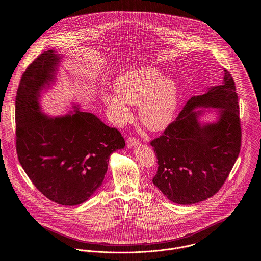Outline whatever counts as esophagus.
I'll return each mask as SVG.
<instances>
[{
	"label": "esophagus",
	"instance_id": "esophagus-1",
	"mask_svg": "<svg viewBox=\"0 0 261 261\" xmlns=\"http://www.w3.org/2000/svg\"><path fill=\"white\" fill-rule=\"evenodd\" d=\"M138 144H139V141L135 138H129L127 140V147L128 148H133V147L137 146Z\"/></svg>",
	"mask_w": 261,
	"mask_h": 261
}]
</instances>
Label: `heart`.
I'll return each instance as SVG.
<instances>
[{
  "label": "heart",
  "instance_id": "b5f03b06",
  "mask_svg": "<svg viewBox=\"0 0 261 261\" xmlns=\"http://www.w3.org/2000/svg\"><path fill=\"white\" fill-rule=\"evenodd\" d=\"M114 90L116 94H106L103 101L117 124L131 118L127 103L138 105V118L150 131H163L171 124L179 98L173 76L162 75L155 66L137 67L118 76Z\"/></svg>",
  "mask_w": 261,
  "mask_h": 261
}]
</instances>
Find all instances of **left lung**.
<instances>
[{
  "instance_id": "8db88e82",
  "label": "left lung",
  "mask_w": 261,
  "mask_h": 261,
  "mask_svg": "<svg viewBox=\"0 0 261 261\" xmlns=\"http://www.w3.org/2000/svg\"><path fill=\"white\" fill-rule=\"evenodd\" d=\"M202 91L150 142L159 163L152 183L178 204L197 203L216 194L241 149L238 96L230 72L224 69L221 85ZM206 114H215L216 119L204 122L201 118Z\"/></svg>"
}]
</instances>
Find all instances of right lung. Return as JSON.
<instances>
[{
    "instance_id": "add662e5",
    "label": "right lung",
    "mask_w": 261,
    "mask_h": 261,
    "mask_svg": "<svg viewBox=\"0 0 261 261\" xmlns=\"http://www.w3.org/2000/svg\"><path fill=\"white\" fill-rule=\"evenodd\" d=\"M62 55L49 50L26 69L15 99L16 151L25 173L48 199L62 205L86 201L100 187L112 152L124 149L120 132L91 112L58 116L42 112V93L56 84Z\"/></svg>"
}]
</instances>
